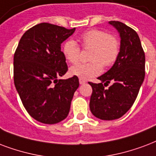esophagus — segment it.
<instances>
[{"label":"esophagus","instance_id":"esophagus-1","mask_svg":"<svg viewBox=\"0 0 156 156\" xmlns=\"http://www.w3.org/2000/svg\"><path fill=\"white\" fill-rule=\"evenodd\" d=\"M79 83H80V84H84V83H86V81L83 80L82 78H79Z\"/></svg>","mask_w":156,"mask_h":156}]
</instances>
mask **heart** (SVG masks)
Wrapping results in <instances>:
<instances>
[{
	"label": "heart",
	"mask_w": 156,
	"mask_h": 156,
	"mask_svg": "<svg viewBox=\"0 0 156 156\" xmlns=\"http://www.w3.org/2000/svg\"><path fill=\"white\" fill-rule=\"evenodd\" d=\"M80 43L83 50H91L88 63H79L70 68L71 75L82 79L93 78L101 73L103 66L110 67L120 52V42L116 36L101 29H91L83 33ZM63 53L68 61L75 64L79 60L81 48L73 40H68L63 46Z\"/></svg>",
	"instance_id": "heart-1"
}]
</instances>
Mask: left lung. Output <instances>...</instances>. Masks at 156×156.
I'll return each mask as SVG.
<instances>
[{
  "label": "left lung",
  "mask_w": 156,
  "mask_h": 156,
  "mask_svg": "<svg viewBox=\"0 0 156 156\" xmlns=\"http://www.w3.org/2000/svg\"><path fill=\"white\" fill-rule=\"evenodd\" d=\"M109 23L119 33L120 52L112 68L98 78L101 83H88L92 87L91 112L103 120L119 119L128 112L145 78V53L136 31L119 21ZM110 81L112 85L105 89L103 83Z\"/></svg>",
  "instance_id": "left-lung-1"
}]
</instances>
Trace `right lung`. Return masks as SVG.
I'll use <instances>...</instances> for the list:
<instances>
[{
    "label": "right lung",
    "instance_id": "1",
    "mask_svg": "<svg viewBox=\"0 0 156 156\" xmlns=\"http://www.w3.org/2000/svg\"><path fill=\"white\" fill-rule=\"evenodd\" d=\"M75 28L41 23L23 33L14 55V82L30 116L46 124L67 117L78 78L57 79L68 71L61 43Z\"/></svg>",
    "mask_w": 156,
    "mask_h": 156
}]
</instances>
